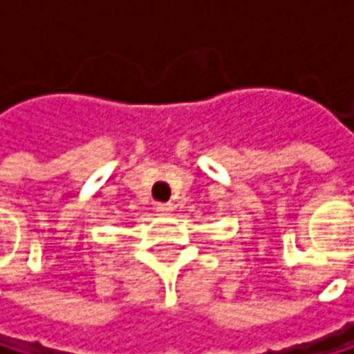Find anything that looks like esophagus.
Listing matches in <instances>:
<instances>
[{"instance_id":"esophagus-1","label":"esophagus","mask_w":354,"mask_h":354,"mask_svg":"<svg viewBox=\"0 0 354 354\" xmlns=\"http://www.w3.org/2000/svg\"><path fill=\"white\" fill-rule=\"evenodd\" d=\"M157 212L159 214H171L174 212V206H171V203H157Z\"/></svg>"}]
</instances>
